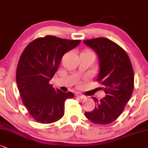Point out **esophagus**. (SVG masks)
<instances>
[{
    "label": "esophagus",
    "instance_id": "1",
    "mask_svg": "<svg viewBox=\"0 0 148 148\" xmlns=\"http://www.w3.org/2000/svg\"><path fill=\"white\" fill-rule=\"evenodd\" d=\"M76 97L80 98V99H85V98H86L85 96L83 95H82L81 93H80V92H76Z\"/></svg>",
    "mask_w": 148,
    "mask_h": 148
}]
</instances>
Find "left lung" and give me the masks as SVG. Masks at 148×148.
<instances>
[{"label": "left lung", "mask_w": 148, "mask_h": 148, "mask_svg": "<svg viewBox=\"0 0 148 148\" xmlns=\"http://www.w3.org/2000/svg\"><path fill=\"white\" fill-rule=\"evenodd\" d=\"M83 42L95 51L99 62L97 81L101 84L106 96L98 100L92 97L95 107L85 112L92 123L107 125L116 121L123 112L134 88V73L126 51L105 38L85 40Z\"/></svg>", "instance_id": "1"}]
</instances>
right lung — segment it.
I'll return each mask as SVG.
<instances>
[{
	"label": "right lung",
	"instance_id": "1",
	"mask_svg": "<svg viewBox=\"0 0 148 148\" xmlns=\"http://www.w3.org/2000/svg\"><path fill=\"white\" fill-rule=\"evenodd\" d=\"M80 42L49 35L35 39L21 53L17 68V84L23 105L39 123H53L62 119L65 101L74 97L72 92L56 89L49 81L63 56Z\"/></svg>",
	"mask_w": 148,
	"mask_h": 148
}]
</instances>
